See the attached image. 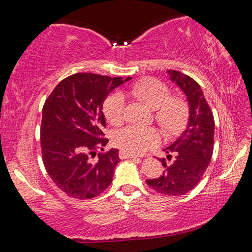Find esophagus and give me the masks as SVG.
<instances>
[{
	"label": "esophagus",
	"mask_w": 252,
	"mask_h": 252,
	"mask_svg": "<svg viewBox=\"0 0 252 252\" xmlns=\"http://www.w3.org/2000/svg\"><path fill=\"white\" fill-rule=\"evenodd\" d=\"M119 157H120L121 159H136V158H139V157H136L134 155H131V153H127L126 151H123V150H121L120 153H119Z\"/></svg>",
	"instance_id": "1"
}]
</instances>
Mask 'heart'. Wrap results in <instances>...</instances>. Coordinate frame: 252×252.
Returning a JSON list of instances; mask_svg holds the SVG:
<instances>
[{
	"instance_id": "heart-1",
	"label": "heart",
	"mask_w": 252,
	"mask_h": 252,
	"mask_svg": "<svg viewBox=\"0 0 252 252\" xmlns=\"http://www.w3.org/2000/svg\"><path fill=\"white\" fill-rule=\"evenodd\" d=\"M136 95L146 102L152 110H157L158 122L169 133L174 134L185 126L187 109L179 99H170V90L157 79H148L133 88ZM126 97L125 92L117 90L106 97L103 112L108 121L117 125L125 117ZM114 146L131 155H140L157 147L161 142V134L156 127L126 126L113 132Z\"/></svg>"
}]
</instances>
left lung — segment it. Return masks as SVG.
Listing matches in <instances>:
<instances>
[{
  "mask_svg": "<svg viewBox=\"0 0 252 252\" xmlns=\"http://www.w3.org/2000/svg\"><path fill=\"white\" fill-rule=\"evenodd\" d=\"M170 80L181 89L189 103V119L185 131L164 149L167 159H159L164 171L147 185L164 195H182L198 185L211 161L215 140V119L200 85L189 75L167 70Z\"/></svg>",
  "mask_w": 252,
  "mask_h": 252,
  "instance_id": "8db88e82",
  "label": "left lung"
}]
</instances>
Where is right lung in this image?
I'll use <instances>...</instances> for the list:
<instances>
[{
	"mask_svg": "<svg viewBox=\"0 0 252 252\" xmlns=\"http://www.w3.org/2000/svg\"><path fill=\"white\" fill-rule=\"evenodd\" d=\"M131 78L76 73L62 80L42 110L41 149L46 172L60 190L75 199H91L112 182L120 162L118 149L103 151L105 118L102 105Z\"/></svg>",
	"mask_w": 252,
	"mask_h": 252,
	"instance_id": "1",
	"label": "right lung"
}]
</instances>
